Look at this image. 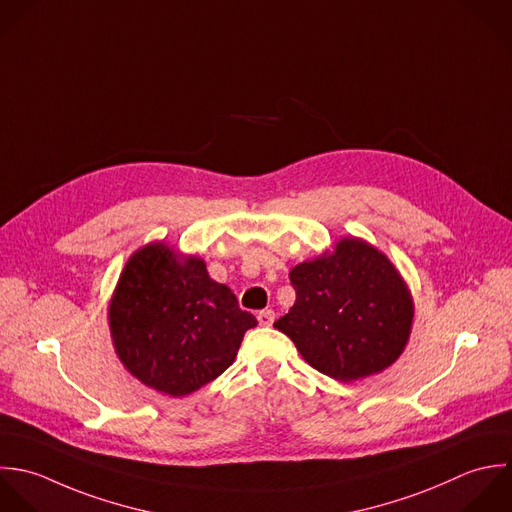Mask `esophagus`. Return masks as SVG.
Listing matches in <instances>:
<instances>
[{
  "label": "esophagus",
  "instance_id": "esophagus-1",
  "mask_svg": "<svg viewBox=\"0 0 512 512\" xmlns=\"http://www.w3.org/2000/svg\"><path fill=\"white\" fill-rule=\"evenodd\" d=\"M257 321H259L261 327H271L273 321H275V311H271V309L259 311V313H257Z\"/></svg>",
  "mask_w": 512,
  "mask_h": 512
}]
</instances>
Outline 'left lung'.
Returning <instances> with one entry per match:
<instances>
[{
  "mask_svg": "<svg viewBox=\"0 0 512 512\" xmlns=\"http://www.w3.org/2000/svg\"><path fill=\"white\" fill-rule=\"evenodd\" d=\"M289 279L297 299L275 327L319 373L351 383L403 353L413 301L393 263L369 243L343 239L333 255L293 267Z\"/></svg>",
  "mask_w": 512,
  "mask_h": 512,
  "instance_id": "1",
  "label": "left lung"
}]
</instances>
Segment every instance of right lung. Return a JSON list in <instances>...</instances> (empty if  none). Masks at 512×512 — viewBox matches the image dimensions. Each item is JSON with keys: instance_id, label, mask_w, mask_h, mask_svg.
I'll list each match as a JSON object with an SVG mask.
<instances>
[{"instance_id": "right-lung-1", "label": "right lung", "mask_w": 512, "mask_h": 512, "mask_svg": "<svg viewBox=\"0 0 512 512\" xmlns=\"http://www.w3.org/2000/svg\"><path fill=\"white\" fill-rule=\"evenodd\" d=\"M121 363L147 387L189 395L217 379L235 359L257 319L229 287L215 283L201 259L181 261L153 243L125 265L109 307Z\"/></svg>"}]
</instances>
